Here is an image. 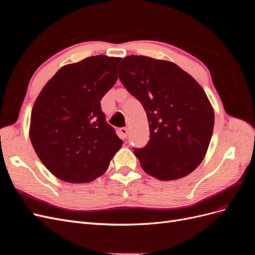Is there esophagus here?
Returning a JSON list of instances; mask_svg holds the SVG:
<instances>
[{"mask_svg":"<svg viewBox=\"0 0 255 255\" xmlns=\"http://www.w3.org/2000/svg\"><path fill=\"white\" fill-rule=\"evenodd\" d=\"M119 133H120L121 138H123V139H126L127 136H128V128H121L119 129Z\"/></svg>","mask_w":255,"mask_h":255,"instance_id":"34e87169","label":"esophagus"}]
</instances>
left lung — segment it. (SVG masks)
Segmentation results:
<instances>
[{"mask_svg":"<svg viewBox=\"0 0 255 255\" xmlns=\"http://www.w3.org/2000/svg\"><path fill=\"white\" fill-rule=\"evenodd\" d=\"M119 79L148 116L150 140L134 151L144 172L160 181L191 173L214 128V109L203 88L174 63L148 56L123 58Z\"/></svg>","mask_w":255,"mask_h":255,"instance_id":"obj_1","label":"left lung"}]
</instances>
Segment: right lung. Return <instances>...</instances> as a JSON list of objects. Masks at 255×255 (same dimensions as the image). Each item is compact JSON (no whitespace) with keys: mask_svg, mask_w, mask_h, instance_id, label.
Wrapping results in <instances>:
<instances>
[{"mask_svg":"<svg viewBox=\"0 0 255 255\" xmlns=\"http://www.w3.org/2000/svg\"><path fill=\"white\" fill-rule=\"evenodd\" d=\"M120 59L97 55L66 65L38 95L29 138L41 163L57 179L92 182L104 174L122 146L100 104L118 79Z\"/></svg>","mask_w":255,"mask_h":255,"instance_id":"1","label":"right lung"}]
</instances>
